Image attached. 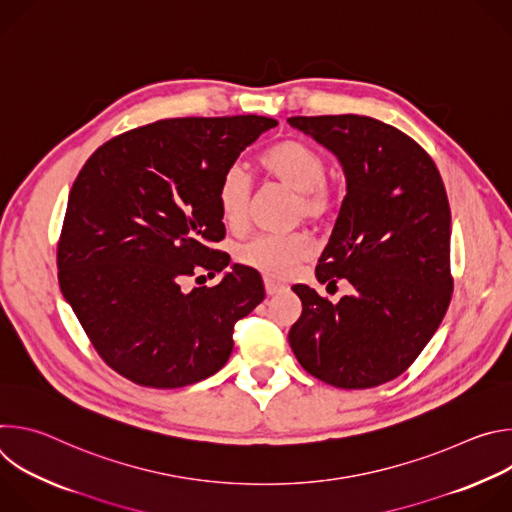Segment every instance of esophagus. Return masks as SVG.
Returning <instances> with one entry per match:
<instances>
[{
    "mask_svg": "<svg viewBox=\"0 0 512 512\" xmlns=\"http://www.w3.org/2000/svg\"><path fill=\"white\" fill-rule=\"evenodd\" d=\"M285 289H287L285 283H281V281H277V279H271V277H265V291H267V296H277V294H281V291H285Z\"/></svg>",
    "mask_w": 512,
    "mask_h": 512,
    "instance_id": "esophagus-1",
    "label": "esophagus"
}]
</instances>
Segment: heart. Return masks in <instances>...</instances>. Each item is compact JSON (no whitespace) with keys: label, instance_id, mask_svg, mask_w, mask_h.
Listing matches in <instances>:
<instances>
[{"label":"heart","instance_id":"b5f03b06","mask_svg":"<svg viewBox=\"0 0 512 512\" xmlns=\"http://www.w3.org/2000/svg\"><path fill=\"white\" fill-rule=\"evenodd\" d=\"M263 172L296 192L294 214L310 223H324L336 212L338 194L326 182L328 164L312 145L300 139H283L259 158ZM251 200V178L239 164L229 166L216 186V202L223 221L239 229L247 221ZM314 251V239L308 233H259L235 249V259L267 277L283 279Z\"/></svg>","mask_w":512,"mask_h":512}]
</instances>
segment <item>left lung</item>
I'll return each instance as SVG.
<instances>
[{
    "label": "left lung",
    "mask_w": 512,
    "mask_h": 512,
    "mask_svg": "<svg viewBox=\"0 0 512 512\" xmlns=\"http://www.w3.org/2000/svg\"><path fill=\"white\" fill-rule=\"evenodd\" d=\"M334 152L346 196L318 259L320 283L346 279L354 294L332 304L296 285L302 316L289 346L302 367L338 389H371L405 373L452 300L450 202L431 156L379 119L289 117Z\"/></svg>",
    "instance_id": "left-lung-1"
}]
</instances>
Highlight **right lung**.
<instances>
[{
  "label": "right lung",
  "instance_id": "right-lung-1",
  "mask_svg": "<svg viewBox=\"0 0 512 512\" xmlns=\"http://www.w3.org/2000/svg\"><path fill=\"white\" fill-rule=\"evenodd\" d=\"M277 121L178 117L129 129L87 160L68 194L56 265L62 296L109 367L141 387L198 383L233 350L235 324L263 302L255 269L182 291L231 257L216 186Z\"/></svg>",
  "mask_w": 512,
  "mask_h": 512
}]
</instances>
